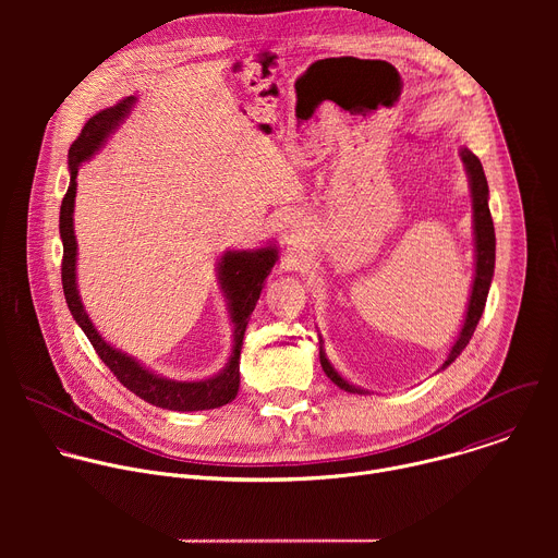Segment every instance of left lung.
<instances>
[{
    "mask_svg": "<svg viewBox=\"0 0 558 558\" xmlns=\"http://www.w3.org/2000/svg\"><path fill=\"white\" fill-rule=\"evenodd\" d=\"M461 161L465 166V174H468V183H470V196H472V229H474V280H472V291H470V300H468V311H465V320L461 325V331L446 357V362L441 364V368L450 366L457 355L468 347L476 325L482 320V313L486 308V300H488V291H490V282L495 276V225H493V216H490V207H488V181L482 168V161L476 158L470 149L461 147L459 151ZM323 344V340H320ZM320 364L327 373V377L338 384L342 390L347 392H360L364 395L366 390L353 386L351 381H347L327 360L323 347H320Z\"/></svg>",
    "mask_w": 558,
    "mask_h": 558,
    "instance_id": "8db88e82",
    "label": "left lung"
}]
</instances>
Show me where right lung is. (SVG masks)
Segmentation results:
<instances>
[{"instance_id": "add662e5", "label": "right lung", "mask_w": 558, "mask_h": 558, "mask_svg": "<svg viewBox=\"0 0 558 558\" xmlns=\"http://www.w3.org/2000/svg\"><path fill=\"white\" fill-rule=\"evenodd\" d=\"M136 104V97H125L117 106L106 108L97 112L74 138V143L68 149V168H70V187L61 201L59 211V233L63 243V263H61V284L63 295L68 302V308L76 325L88 336L90 344L95 347L97 355L104 360V364L117 375V379L138 395L151 407L168 409V411H207L229 404L238 395V386H241V349L243 338L250 325V315L260 298V291L265 287V278L271 274L278 250L274 245L252 250V252H225L218 263V280L220 289L227 295V306L233 323V347L229 362L225 368L207 379L198 381H179L168 379L163 375H156L147 371L141 362L130 357L128 353H121L119 349L110 347L95 325L78 298L76 289V238H74V225H72V211H74V196H76V174L82 163L93 158L99 147L106 143V138L119 128V123L130 114L132 106Z\"/></svg>"}]
</instances>
